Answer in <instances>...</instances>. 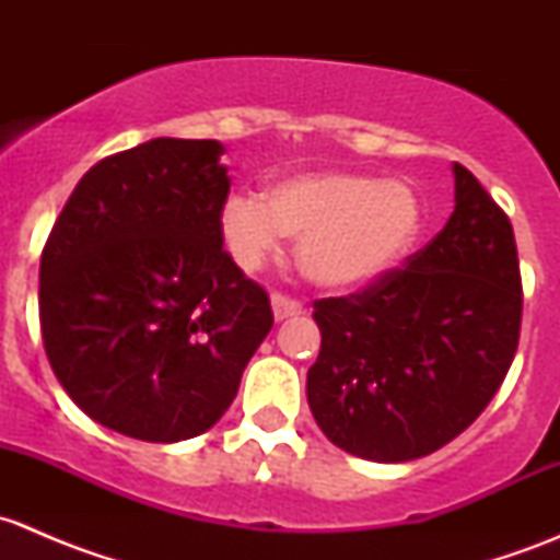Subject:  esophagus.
Segmentation results:
<instances>
[{"instance_id":"34e87169","label":"esophagus","mask_w":560,"mask_h":560,"mask_svg":"<svg viewBox=\"0 0 560 560\" xmlns=\"http://www.w3.org/2000/svg\"><path fill=\"white\" fill-rule=\"evenodd\" d=\"M270 306H273V316L279 322L303 314V303L295 301V298L284 295V292H273V295H270Z\"/></svg>"}]
</instances>
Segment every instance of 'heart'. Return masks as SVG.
Returning <instances> with one entry per match:
<instances>
[{
	"label": "heart",
	"instance_id": "obj_1",
	"mask_svg": "<svg viewBox=\"0 0 560 560\" xmlns=\"http://www.w3.org/2000/svg\"><path fill=\"white\" fill-rule=\"evenodd\" d=\"M422 228L406 180L354 171H312L273 180L262 197H228L219 233L233 262L257 270L281 238H298V265L319 287L358 290L404 262Z\"/></svg>",
	"mask_w": 560,
	"mask_h": 560
}]
</instances>
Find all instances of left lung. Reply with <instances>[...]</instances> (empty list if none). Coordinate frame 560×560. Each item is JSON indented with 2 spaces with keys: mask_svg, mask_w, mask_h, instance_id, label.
I'll use <instances>...</instances> for the list:
<instances>
[{
  "mask_svg": "<svg viewBox=\"0 0 560 560\" xmlns=\"http://www.w3.org/2000/svg\"><path fill=\"white\" fill-rule=\"evenodd\" d=\"M442 233L400 268L314 301L306 395L336 447L376 463L431 455L493 400L515 360L523 281L510 217L463 165Z\"/></svg>",
  "mask_w": 560,
  "mask_h": 560,
  "instance_id": "obj_1",
  "label": "left lung"
}]
</instances>
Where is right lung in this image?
I'll list each match as a JSON object with an SVG mask.
<instances>
[{
  "label": "right lung",
  "mask_w": 560,
  "mask_h": 560,
  "mask_svg": "<svg viewBox=\"0 0 560 560\" xmlns=\"http://www.w3.org/2000/svg\"><path fill=\"white\" fill-rule=\"evenodd\" d=\"M217 140L156 138L105 156L39 259L56 380L100 425L171 444L208 431L273 327L270 298L224 252Z\"/></svg>",
  "instance_id": "1"
}]
</instances>
